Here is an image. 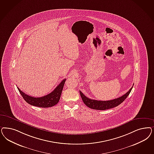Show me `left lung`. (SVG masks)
Segmentation results:
<instances>
[{"label":"left lung","instance_id":"obj_1","mask_svg":"<svg viewBox=\"0 0 154 154\" xmlns=\"http://www.w3.org/2000/svg\"><path fill=\"white\" fill-rule=\"evenodd\" d=\"M133 87L129 89V91L126 92L123 96L119 97V98L115 99L108 100V101H101V100H96L91 99L86 97L80 91H79L80 96L85 104L89 108L96 109V110H106L111 109L114 107L117 106L120 104H121L126 97L129 96Z\"/></svg>","mask_w":154,"mask_h":154}]
</instances>
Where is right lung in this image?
Listing matches in <instances>:
<instances>
[{
	"instance_id": "right-lung-1",
	"label": "right lung",
	"mask_w": 154,
	"mask_h": 154,
	"mask_svg": "<svg viewBox=\"0 0 154 154\" xmlns=\"http://www.w3.org/2000/svg\"><path fill=\"white\" fill-rule=\"evenodd\" d=\"M65 81L66 79L63 80L60 83V84L58 85V86L53 90V91H52L49 94L40 97H34L30 96L22 92L18 87L17 89L19 91L20 94L23 96V99L29 104L37 107L49 108L57 104L59 102L62 91L65 85Z\"/></svg>"
}]
</instances>
